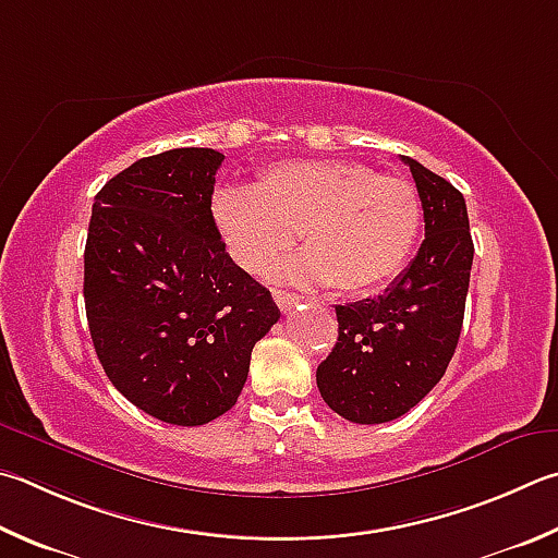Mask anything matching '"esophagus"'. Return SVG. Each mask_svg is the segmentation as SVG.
Here are the masks:
<instances>
[{
    "instance_id": "34e87169",
    "label": "esophagus",
    "mask_w": 558,
    "mask_h": 558,
    "mask_svg": "<svg viewBox=\"0 0 558 558\" xmlns=\"http://www.w3.org/2000/svg\"><path fill=\"white\" fill-rule=\"evenodd\" d=\"M272 298H276L280 310H290L300 302V295H295V292H288V290H272Z\"/></svg>"
}]
</instances>
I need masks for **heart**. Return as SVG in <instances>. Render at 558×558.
<instances>
[{"label": "heart", "instance_id": "1", "mask_svg": "<svg viewBox=\"0 0 558 558\" xmlns=\"http://www.w3.org/2000/svg\"><path fill=\"white\" fill-rule=\"evenodd\" d=\"M211 215L244 270H266L302 231L307 253L280 272L356 295L398 276L420 236L422 199L408 178L361 163L282 160L258 187L217 190Z\"/></svg>", "mask_w": 558, "mask_h": 558}]
</instances>
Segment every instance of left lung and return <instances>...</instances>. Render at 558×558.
Segmentation results:
<instances>
[{"label": "left lung", "mask_w": 558, "mask_h": 558, "mask_svg": "<svg viewBox=\"0 0 558 558\" xmlns=\"http://www.w3.org/2000/svg\"><path fill=\"white\" fill-rule=\"evenodd\" d=\"M402 160L422 199V246L383 295L337 305V347L317 368L324 402L356 424L402 417L441 380L469 295L473 239L465 199L417 160Z\"/></svg>", "instance_id": "1"}]
</instances>
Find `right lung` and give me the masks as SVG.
<instances>
[{"label":"right lung","instance_id":"1","mask_svg":"<svg viewBox=\"0 0 558 558\" xmlns=\"http://www.w3.org/2000/svg\"><path fill=\"white\" fill-rule=\"evenodd\" d=\"M215 148L136 160L97 192L85 244L89 337L111 385L160 422L234 408L251 351L280 319L211 217Z\"/></svg>","mask_w":558,"mask_h":558}]
</instances>
